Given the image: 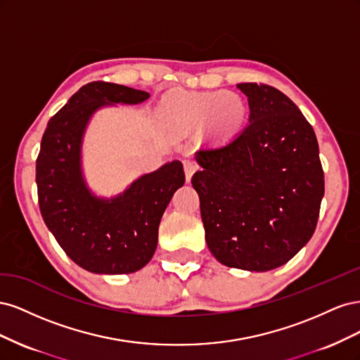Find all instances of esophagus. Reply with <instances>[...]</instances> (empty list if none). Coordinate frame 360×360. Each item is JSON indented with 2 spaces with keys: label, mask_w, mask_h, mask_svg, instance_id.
<instances>
[{
  "label": "esophagus",
  "mask_w": 360,
  "mask_h": 360,
  "mask_svg": "<svg viewBox=\"0 0 360 360\" xmlns=\"http://www.w3.org/2000/svg\"><path fill=\"white\" fill-rule=\"evenodd\" d=\"M183 168H184V174H186V180L191 181L193 172L198 169V165L193 160L186 159V160H183Z\"/></svg>",
  "instance_id": "obj_1"
}]
</instances>
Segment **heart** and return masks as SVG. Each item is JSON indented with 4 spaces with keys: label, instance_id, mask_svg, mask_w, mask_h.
<instances>
[{
    "label": "heart",
    "instance_id": "b5f03b06",
    "mask_svg": "<svg viewBox=\"0 0 360 360\" xmlns=\"http://www.w3.org/2000/svg\"><path fill=\"white\" fill-rule=\"evenodd\" d=\"M167 112L171 123L179 127H197L210 118L214 134L226 135L240 126L245 106L234 94L191 93L176 97Z\"/></svg>",
    "mask_w": 360,
    "mask_h": 360
}]
</instances>
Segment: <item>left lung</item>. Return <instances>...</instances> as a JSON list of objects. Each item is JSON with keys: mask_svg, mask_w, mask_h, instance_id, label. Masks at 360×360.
<instances>
[{"mask_svg": "<svg viewBox=\"0 0 360 360\" xmlns=\"http://www.w3.org/2000/svg\"><path fill=\"white\" fill-rule=\"evenodd\" d=\"M249 123L221 146L201 148L192 177L205 242L219 263L267 271L309 242L324 195L314 129L288 97L266 84H238Z\"/></svg>", "mask_w": 360, "mask_h": 360, "instance_id": "1", "label": "left lung"}]
</instances>
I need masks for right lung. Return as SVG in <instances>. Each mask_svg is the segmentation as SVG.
Listing matches in <instances>:
<instances>
[{"label":"right lung","instance_id":"1","mask_svg":"<svg viewBox=\"0 0 360 360\" xmlns=\"http://www.w3.org/2000/svg\"><path fill=\"white\" fill-rule=\"evenodd\" d=\"M148 97L130 86L90 82L49 120L41 138L36 183L43 221L69 258L91 274L143 269L156 250L162 214L184 183L181 162L172 160L110 200L86 188L81 147L91 115L105 105H136Z\"/></svg>","mask_w":360,"mask_h":360}]
</instances>
